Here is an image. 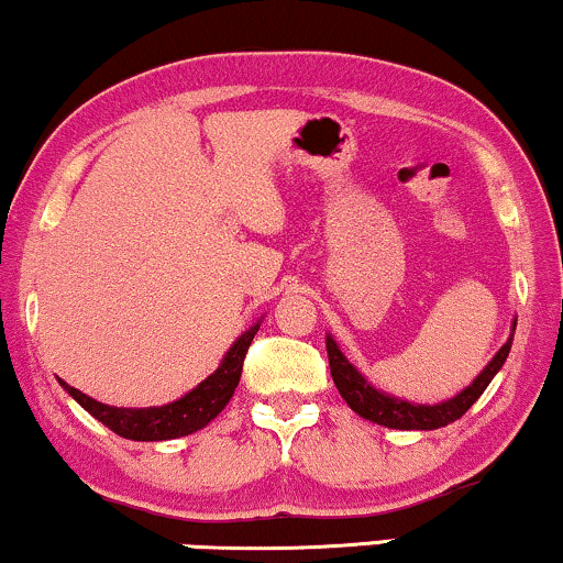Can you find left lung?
<instances>
[{"label":"left lung","mask_w":563,"mask_h":563,"mask_svg":"<svg viewBox=\"0 0 563 563\" xmlns=\"http://www.w3.org/2000/svg\"><path fill=\"white\" fill-rule=\"evenodd\" d=\"M515 329L517 318L511 321L509 339H506L501 350L490 357V363L477 373L473 384L464 386L462 391L454 394L451 399L435 401V405H420V401H409L394 397V394L380 391V388L373 386L371 380L344 357V352L339 350L336 339L331 334H325V352H329L331 378H334L339 394H342V399L350 405V409H355L360 418L394 430H435L460 420L462 415L481 399V394L488 388L496 373L504 367L506 357H509L511 342H515Z\"/></svg>","instance_id":"1"}]
</instances>
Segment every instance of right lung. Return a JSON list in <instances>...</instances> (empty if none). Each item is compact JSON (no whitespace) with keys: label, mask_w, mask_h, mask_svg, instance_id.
Masks as SVG:
<instances>
[{"label":"right lung","mask_w":563,"mask_h":563,"mask_svg":"<svg viewBox=\"0 0 563 563\" xmlns=\"http://www.w3.org/2000/svg\"><path fill=\"white\" fill-rule=\"evenodd\" d=\"M263 318L255 321L245 334L234 339V344L229 346L227 355L221 357V363L211 376L200 380L196 388L179 397L169 405L162 407H109L103 401H96L88 394L78 391L75 386L59 380V386L73 397L78 405L86 409L88 415H93L96 420L103 422L109 430H114L122 439L133 441H169L179 439V435H190L196 430L206 428L217 415L229 405L234 388L240 384L242 376V363H245L247 346L253 342V336L258 334Z\"/></svg>","instance_id":"1"}]
</instances>
